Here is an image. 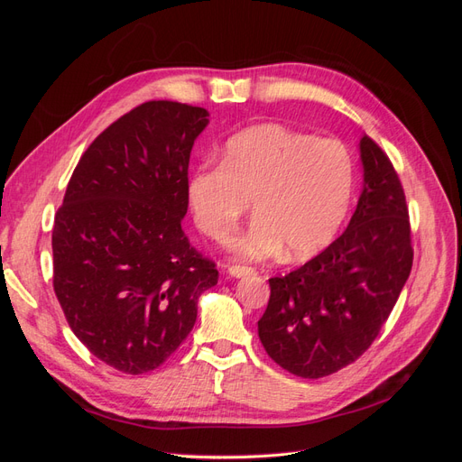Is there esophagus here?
I'll return each instance as SVG.
<instances>
[{
  "mask_svg": "<svg viewBox=\"0 0 462 462\" xmlns=\"http://www.w3.org/2000/svg\"><path fill=\"white\" fill-rule=\"evenodd\" d=\"M227 273L235 279H243V277H248V275H254L256 272L253 268H246V265H231Z\"/></svg>",
  "mask_w": 462,
  "mask_h": 462,
  "instance_id": "34e87169",
  "label": "esophagus"
}]
</instances>
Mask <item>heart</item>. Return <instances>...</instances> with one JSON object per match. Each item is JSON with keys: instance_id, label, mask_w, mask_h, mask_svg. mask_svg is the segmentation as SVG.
Here are the masks:
<instances>
[{"instance_id": "b5f03b06", "label": "heart", "mask_w": 462, "mask_h": 462, "mask_svg": "<svg viewBox=\"0 0 462 462\" xmlns=\"http://www.w3.org/2000/svg\"><path fill=\"white\" fill-rule=\"evenodd\" d=\"M355 180V162L339 141L262 123L231 136L219 165L199 167L187 197L199 229L219 245L233 241L253 202L256 219L236 243L243 258L265 260L287 248L302 260L337 236Z\"/></svg>"}]
</instances>
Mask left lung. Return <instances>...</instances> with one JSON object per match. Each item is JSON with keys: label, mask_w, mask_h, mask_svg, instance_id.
I'll list each match as a JSON object with an SVG mask.
<instances>
[{"label": "left lung", "mask_w": 462, "mask_h": 462, "mask_svg": "<svg viewBox=\"0 0 462 462\" xmlns=\"http://www.w3.org/2000/svg\"><path fill=\"white\" fill-rule=\"evenodd\" d=\"M362 192L348 227L324 253L270 279L258 319L265 353L299 377H324L355 362L377 337L412 268L401 180L370 136L358 141Z\"/></svg>", "instance_id": "8db88e82"}]
</instances>
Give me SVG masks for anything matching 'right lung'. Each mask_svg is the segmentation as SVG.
<instances>
[{"instance_id": "1", "label": "right lung", "mask_w": 462, "mask_h": 462, "mask_svg": "<svg viewBox=\"0 0 462 462\" xmlns=\"http://www.w3.org/2000/svg\"><path fill=\"white\" fill-rule=\"evenodd\" d=\"M204 107L146 102L82 153L55 214L53 291L79 341L125 374L156 370L217 283L180 227Z\"/></svg>"}]
</instances>
